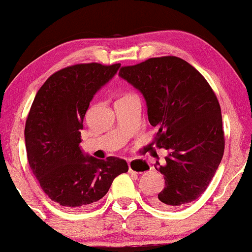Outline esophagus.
I'll return each mask as SVG.
<instances>
[{
	"label": "esophagus",
	"instance_id": "obj_1",
	"mask_svg": "<svg viewBox=\"0 0 252 252\" xmlns=\"http://www.w3.org/2000/svg\"><path fill=\"white\" fill-rule=\"evenodd\" d=\"M128 170L130 172L142 174V172L148 171V165L138 159H128Z\"/></svg>",
	"mask_w": 252,
	"mask_h": 252
}]
</instances>
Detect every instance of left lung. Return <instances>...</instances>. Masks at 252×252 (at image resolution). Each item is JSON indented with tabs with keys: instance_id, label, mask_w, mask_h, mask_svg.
<instances>
[{
	"instance_id": "left-lung-1",
	"label": "left lung",
	"mask_w": 252,
	"mask_h": 252,
	"mask_svg": "<svg viewBox=\"0 0 252 252\" xmlns=\"http://www.w3.org/2000/svg\"><path fill=\"white\" fill-rule=\"evenodd\" d=\"M119 75L141 91L148 119L158 127L154 143L169 152L158 170L165 186L153 204L175 210L204 193L224 152L221 107L206 78L181 58H150L120 68Z\"/></svg>"
}]
</instances>
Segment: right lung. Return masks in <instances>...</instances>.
Instances as JSON below:
<instances>
[{
  "mask_svg": "<svg viewBox=\"0 0 252 252\" xmlns=\"http://www.w3.org/2000/svg\"><path fill=\"white\" fill-rule=\"evenodd\" d=\"M120 63H76L55 71L38 90L25 123L26 155L51 200L74 210L107 193L113 179L128 171L122 158L98 159L80 148L83 119L100 87Z\"/></svg>",
  "mask_w": 252,
  "mask_h": 252,
  "instance_id": "add662e5",
  "label": "right lung"
}]
</instances>
